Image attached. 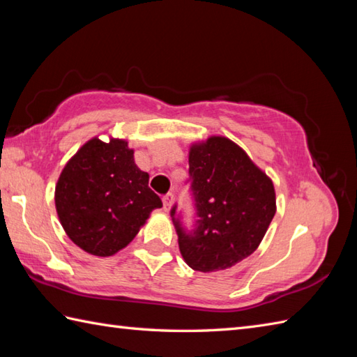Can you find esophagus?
Here are the masks:
<instances>
[{"instance_id":"obj_1","label":"esophagus","mask_w":357,"mask_h":357,"mask_svg":"<svg viewBox=\"0 0 357 357\" xmlns=\"http://www.w3.org/2000/svg\"><path fill=\"white\" fill-rule=\"evenodd\" d=\"M173 199H174V196H173V193H167V195H164V198H162V202H164V208H165V210H169V208L172 207V204H173Z\"/></svg>"}]
</instances>
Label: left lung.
<instances>
[{
    "instance_id": "left-lung-1",
    "label": "left lung",
    "mask_w": 357,
    "mask_h": 357,
    "mask_svg": "<svg viewBox=\"0 0 357 357\" xmlns=\"http://www.w3.org/2000/svg\"><path fill=\"white\" fill-rule=\"evenodd\" d=\"M188 165L198 221L187 231L176 206L172 208L179 252L193 270L230 268L252 255L267 233L276 213L275 185L224 136L192 144Z\"/></svg>"
}]
</instances>
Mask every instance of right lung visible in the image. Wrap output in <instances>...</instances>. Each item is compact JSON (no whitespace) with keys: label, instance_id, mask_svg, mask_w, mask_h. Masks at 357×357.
<instances>
[{"label":"right lung","instance_id":"add662e5","mask_svg":"<svg viewBox=\"0 0 357 357\" xmlns=\"http://www.w3.org/2000/svg\"><path fill=\"white\" fill-rule=\"evenodd\" d=\"M56 213L84 252L107 257L127 247L162 201L126 139L92 138L66 164L55 187Z\"/></svg>","mask_w":357,"mask_h":357}]
</instances>
